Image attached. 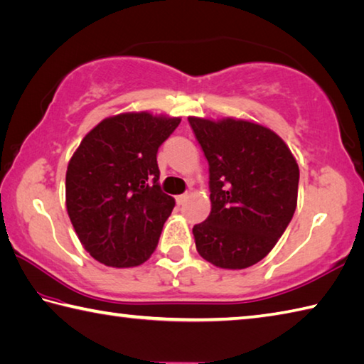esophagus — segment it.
Masks as SVG:
<instances>
[{"instance_id":"esophagus-1","label":"esophagus","mask_w":364,"mask_h":364,"mask_svg":"<svg viewBox=\"0 0 364 364\" xmlns=\"http://www.w3.org/2000/svg\"><path fill=\"white\" fill-rule=\"evenodd\" d=\"M187 198H188V195H187V193H183V195L176 196V201H177V204L182 205L185 201H187Z\"/></svg>"}]
</instances>
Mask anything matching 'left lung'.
I'll return each instance as SVG.
<instances>
[{
  "instance_id": "1",
  "label": "left lung",
  "mask_w": 364,
  "mask_h": 364,
  "mask_svg": "<svg viewBox=\"0 0 364 364\" xmlns=\"http://www.w3.org/2000/svg\"><path fill=\"white\" fill-rule=\"evenodd\" d=\"M209 163L210 214L193 226L196 250L223 269L269 253L298 203L299 168L279 134L241 119L188 117Z\"/></svg>"
}]
</instances>
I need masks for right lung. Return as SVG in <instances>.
I'll return each instance as SVG.
<instances>
[{
    "label": "right lung",
    "mask_w": 364,
    "mask_h": 364,
    "mask_svg": "<svg viewBox=\"0 0 364 364\" xmlns=\"http://www.w3.org/2000/svg\"><path fill=\"white\" fill-rule=\"evenodd\" d=\"M181 117L125 112L101 120L75 149L66 171V210L97 262H147L174 209L160 188L156 152Z\"/></svg>",
    "instance_id": "right-lung-1"
}]
</instances>
